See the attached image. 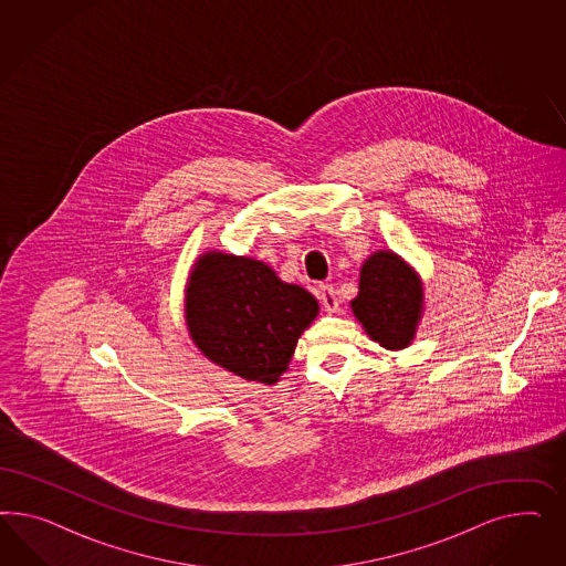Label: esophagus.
Wrapping results in <instances>:
<instances>
[{
	"instance_id": "1",
	"label": "esophagus",
	"mask_w": 566,
	"mask_h": 566,
	"mask_svg": "<svg viewBox=\"0 0 566 566\" xmlns=\"http://www.w3.org/2000/svg\"><path fill=\"white\" fill-rule=\"evenodd\" d=\"M317 292H319V301H322V305H324L327 313H336V311H338V296H336V291H334L329 284H322Z\"/></svg>"
}]
</instances>
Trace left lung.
Returning <instances> with one entry per match:
<instances>
[{
  "mask_svg": "<svg viewBox=\"0 0 566 566\" xmlns=\"http://www.w3.org/2000/svg\"><path fill=\"white\" fill-rule=\"evenodd\" d=\"M350 307L371 340L384 348H407L423 311V286L407 261L377 251L360 268L359 294Z\"/></svg>",
  "mask_w": 566,
  "mask_h": 566,
  "instance_id": "left-lung-1",
  "label": "left lung"
}]
</instances>
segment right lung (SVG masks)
<instances>
[{"instance_id":"add662e5","label":"right lung","mask_w":566,"mask_h":566,"mask_svg":"<svg viewBox=\"0 0 566 566\" xmlns=\"http://www.w3.org/2000/svg\"><path fill=\"white\" fill-rule=\"evenodd\" d=\"M185 313L190 338L207 359L272 386L289 369L319 305L258 259L207 251L192 265Z\"/></svg>"}]
</instances>
